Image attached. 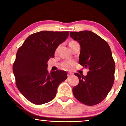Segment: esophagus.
Returning <instances> with one entry per match:
<instances>
[{
	"instance_id": "1",
	"label": "esophagus",
	"mask_w": 126,
	"mask_h": 126,
	"mask_svg": "<svg viewBox=\"0 0 126 126\" xmlns=\"http://www.w3.org/2000/svg\"><path fill=\"white\" fill-rule=\"evenodd\" d=\"M73 73H67V76H68V78H70V77H71L72 76H73Z\"/></svg>"
}]
</instances>
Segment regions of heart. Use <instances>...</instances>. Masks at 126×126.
<instances>
[{
  "label": "heart",
  "instance_id": "obj_1",
  "mask_svg": "<svg viewBox=\"0 0 126 126\" xmlns=\"http://www.w3.org/2000/svg\"><path fill=\"white\" fill-rule=\"evenodd\" d=\"M75 43V41H72L70 43ZM74 64V62L72 61H68V62H65L62 64V66L63 68H64L65 69H70L72 67V66H73Z\"/></svg>",
  "mask_w": 126,
  "mask_h": 126
}]
</instances>
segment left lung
Masks as SVG:
<instances>
[{"label": "left lung", "mask_w": 126, "mask_h": 126, "mask_svg": "<svg viewBox=\"0 0 126 126\" xmlns=\"http://www.w3.org/2000/svg\"><path fill=\"white\" fill-rule=\"evenodd\" d=\"M70 37L79 43V64L89 69L83 76L76 73L79 82L73 88L75 97L86 105H94L105 99L114 81L115 64L109 45L93 32H70Z\"/></svg>", "instance_id": "8db88e82"}]
</instances>
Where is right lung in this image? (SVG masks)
Instances as JSON below:
<instances>
[{
    "mask_svg": "<svg viewBox=\"0 0 126 126\" xmlns=\"http://www.w3.org/2000/svg\"><path fill=\"white\" fill-rule=\"evenodd\" d=\"M69 34V31L38 32L29 36L18 49L13 65L16 84L32 103L41 105L51 101L59 85L67 79L66 71L48 73L47 62Z\"/></svg>",
    "mask_w": 126,
    "mask_h": 126,
    "instance_id": "1",
    "label": "right lung"
}]
</instances>
